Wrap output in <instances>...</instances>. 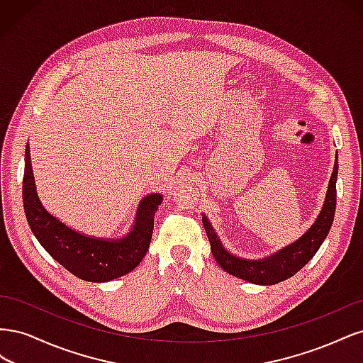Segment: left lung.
<instances>
[{
	"mask_svg": "<svg viewBox=\"0 0 363 363\" xmlns=\"http://www.w3.org/2000/svg\"><path fill=\"white\" fill-rule=\"evenodd\" d=\"M336 179L337 155L330 182H328L323 211L320 212V216L316 218V221L296 242L284 247L283 250L277 251L276 255H271L269 257L260 260L240 259L238 256H233L232 252H228L215 233L212 224L208 223V219L204 215L203 225L206 228V235L208 238V242H211L212 255L218 262V265L225 272L232 274V276L256 284H276L292 277L295 272H298L315 256V252L320 250L325 236L330 232L336 208Z\"/></svg>",
	"mask_w": 363,
	"mask_h": 363,
	"instance_id": "8db88e82",
	"label": "left lung"
}]
</instances>
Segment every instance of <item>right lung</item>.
<instances>
[{
    "label": "right lung",
    "mask_w": 363,
    "mask_h": 363,
    "mask_svg": "<svg viewBox=\"0 0 363 363\" xmlns=\"http://www.w3.org/2000/svg\"><path fill=\"white\" fill-rule=\"evenodd\" d=\"M24 212L33 235L48 255L75 277L86 281H111L133 271L147 255L155 215L162 204L160 194H150L140 201L131 232L118 240L82 235L60 223L42 206L33 177L30 147H26L23 183Z\"/></svg>",
    "instance_id": "add662e5"
}]
</instances>
